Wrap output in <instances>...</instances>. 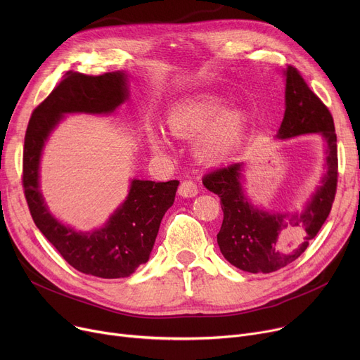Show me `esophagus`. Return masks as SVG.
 Returning <instances> with one entry per match:
<instances>
[{
  "mask_svg": "<svg viewBox=\"0 0 360 360\" xmlns=\"http://www.w3.org/2000/svg\"><path fill=\"white\" fill-rule=\"evenodd\" d=\"M178 194L184 198H193L198 194V186L194 181L191 179H186V181H182L179 188H178Z\"/></svg>",
  "mask_w": 360,
  "mask_h": 360,
  "instance_id": "obj_1",
  "label": "esophagus"
}]
</instances>
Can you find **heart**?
Masks as SVG:
<instances>
[{
  "label": "heart",
  "instance_id": "obj_1",
  "mask_svg": "<svg viewBox=\"0 0 360 360\" xmlns=\"http://www.w3.org/2000/svg\"><path fill=\"white\" fill-rule=\"evenodd\" d=\"M223 109L221 99L204 96L170 110L166 124L176 137H198L195 155L200 160L212 165L221 163L239 148L248 121L242 109ZM148 144L156 153H163L167 148L166 139L158 129L148 131Z\"/></svg>",
  "mask_w": 360,
  "mask_h": 360
}]
</instances>
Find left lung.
Returning <instances> with one entry per match:
<instances>
[{"mask_svg":"<svg viewBox=\"0 0 360 360\" xmlns=\"http://www.w3.org/2000/svg\"><path fill=\"white\" fill-rule=\"evenodd\" d=\"M283 75L286 109L277 139L315 132L326 146V172L304 209L267 212L254 205L245 194L242 163L217 169L202 179L207 190L220 197L219 248L232 266L248 273L277 271L304 254L327 220L337 190V136L331 113L295 67L288 65Z\"/></svg>","mask_w":360,"mask_h":360,"instance_id":"1","label":"left lung"}]
</instances>
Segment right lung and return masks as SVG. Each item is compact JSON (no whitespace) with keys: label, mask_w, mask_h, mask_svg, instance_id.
I'll use <instances>...</instances> for the list:
<instances>
[{"label":"right lung","mask_w":360,"mask_h":360,"mask_svg":"<svg viewBox=\"0 0 360 360\" xmlns=\"http://www.w3.org/2000/svg\"><path fill=\"white\" fill-rule=\"evenodd\" d=\"M128 75L67 72L65 79L37 106L29 121L23 150V186L34 224L63 258L84 274L121 278L148 261L160 221L175 201L179 181L132 179L125 201L99 229L75 231L56 220L39 186L45 143L65 113L109 115L128 99Z\"/></svg>","instance_id":"1"}]
</instances>
